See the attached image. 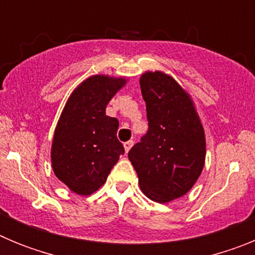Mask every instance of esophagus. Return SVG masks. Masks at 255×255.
<instances>
[{"mask_svg": "<svg viewBox=\"0 0 255 255\" xmlns=\"http://www.w3.org/2000/svg\"><path fill=\"white\" fill-rule=\"evenodd\" d=\"M132 145H134V141H132V140L125 141V143H124V148H125V152H126V153L129 152V150L131 149Z\"/></svg>", "mask_w": 255, "mask_h": 255, "instance_id": "34e87169", "label": "esophagus"}]
</instances>
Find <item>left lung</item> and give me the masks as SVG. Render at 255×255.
<instances>
[{
    "mask_svg": "<svg viewBox=\"0 0 255 255\" xmlns=\"http://www.w3.org/2000/svg\"><path fill=\"white\" fill-rule=\"evenodd\" d=\"M140 89L148 131L129 150L139 185L149 199L167 203L186 194L203 170L206 138L190 97L163 73H145Z\"/></svg>",
    "mask_w": 255,
    "mask_h": 255,
    "instance_id": "8db88e82",
    "label": "left lung"
}]
</instances>
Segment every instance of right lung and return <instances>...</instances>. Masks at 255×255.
Returning a JSON list of instances; mask_svg holds the SVG:
<instances>
[{
  "instance_id": "1",
  "label": "right lung",
  "mask_w": 255,
  "mask_h": 255,
  "mask_svg": "<svg viewBox=\"0 0 255 255\" xmlns=\"http://www.w3.org/2000/svg\"><path fill=\"white\" fill-rule=\"evenodd\" d=\"M125 83L121 78L91 76L73 92L61 114L52 143V167L76 194L98 190L125 153L116 136L119 120L106 116V106Z\"/></svg>"
}]
</instances>
